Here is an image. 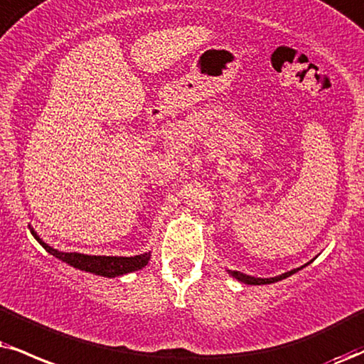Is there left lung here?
Wrapping results in <instances>:
<instances>
[{
  "label": "left lung",
  "instance_id": "left-lung-1",
  "mask_svg": "<svg viewBox=\"0 0 364 364\" xmlns=\"http://www.w3.org/2000/svg\"><path fill=\"white\" fill-rule=\"evenodd\" d=\"M309 264V263H307ZM307 264H304V267H307ZM304 267L300 268H294V270L290 272H285L282 273V275L278 277H272V278H259V277H251V275H246V273H241V272H236V270H228V273L232 278H236L237 282H241V284H246V285H268V284H275V282H280L284 280V278L294 275V273H297L299 270H302Z\"/></svg>",
  "mask_w": 364,
  "mask_h": 364
}]
</instances>
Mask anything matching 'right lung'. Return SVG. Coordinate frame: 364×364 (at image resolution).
I'll use <instances>...</instances> for the list:
<instances>
[{
	"instance_id": "add662e5",
	"label": "right lung",
	"mask_w": 364,
	"mask_h": 364,
	"mask_svg": "<svg viewBox=\"0 0 364 364\" xmlns=\"http://www.w3.org/2000/svg\"><path fill=\"white\" fill-rule=\"evenodd\" d=\"M30 231L35 240H37L48 253L53 255V257L62 259V262L70 264V267L77 268V270L94 273V275H101L107 278L127 275V273L141 270L143 267H146L151 257L150 251L143 255H136V257H96V255L84 253H64V251H58L45 243L42 237L33 231V228H30Z\"/></svg>"
}]
</instances>
